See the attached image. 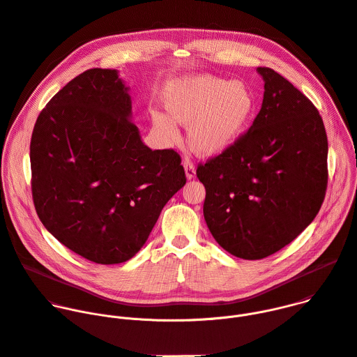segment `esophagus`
<instances>
[{"label": "esophagus", "mask_w": 357, "mask_h": 357, "mask_svg": "<svg viewBox=\"0 0 357 357\" xmlns=\"http://www.w3.org/2000/svg\"><path fill=\"white\" fill-rule=\"evenodd\" d=\"M182 164H183V168H185L186 178H188V179H193V178H195V175H196V169H195L193 162H192L189 158H185Z\"/></svg>", "instance_id": "1"}]
</instances>
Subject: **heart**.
<instances>
[{
  "mask_svg": "<svg viewBox=\"0 0 357 357\" xmlns=\"http://www.w3.org/2000/svg\"><path fill=\"white\" fill-rule=\"evenodd\" d=\"M164 105L176 123L190 126V146L212 157L238 139L254 114L256 98L244 82L200 75L176 82L167 91ZM152 121L168 138H178V128L167 116L155 113Z\"/></svg>",
  "mask_w": 357,
  "mask_h": 357,
  "instance_id": "heart-1",
  "label": "heart"
}]
</instances>
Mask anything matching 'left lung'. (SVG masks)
<instances>
[{
  "instance_id": "left-lung-1",
  "label": "left lung",
  "mask_w": 357,
  "mask_h": 357,
  "mask_svg": "<svg viewBox=\"0 0 357 357\" xmlns=\"http://www.w3.org/2000/svg\"><path fill=\"white\" fill-rule=\"evenodd\" d=\"M261 110L222 154L197 165L203 216L233 256L260 260L296 238L318 215L328 186V137L319 112L270 68Z\"/></svg>"
}]
</instances>
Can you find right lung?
<instances>
[{
  "instance_id": "add662e5",
  "label": "right lung",
  "mask_w": 357,
  "mask_h": 357,
  "mask_svg": "<svg viewBox=\"0 0 357 357\" xmlns=\"http://www.w3.org/2000/svg\"><path fill=\"white\" fill-rule=\"evenodd\" d=\"M29 149L38 218L97 264L134 257L186 183L176 151H152L141 141L128 87L114 69H89L50 98Z\"/></svg>"
}]
</instances>
